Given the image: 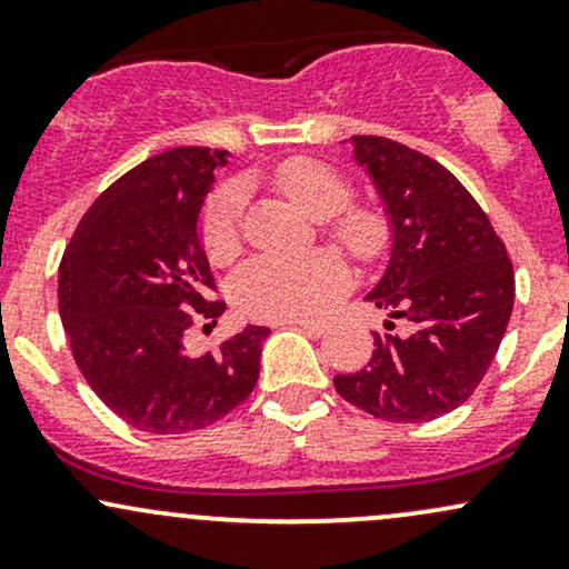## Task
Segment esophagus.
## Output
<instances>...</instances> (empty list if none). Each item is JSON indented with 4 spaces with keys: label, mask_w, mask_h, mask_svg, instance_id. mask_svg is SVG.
<instances>
[{
    "label": "esophagus",
    "mask_w": 569,
    "mask_h": 569,
    "mask_svg": "<svg viewBox=\"0 0 569 569\" xmlns=\"http://www.w3.org/2000/svg\"><path fill=\"white\" fill-rule=\"evenodd\" d=\"M291 323H297L299 329L307 331V335H316V337L326 335V329H329V321H310V318H302V321H291Z\"/></svg>",
    "instance_id": "esophagus-1"
}]
</instances>
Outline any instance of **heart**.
<instances>
[{
  "label": "heart",
  "instance_id": "obj_1",
  "mask_svg": "<svg viewBox=\"0 0 569 569\" xmlns=\"http://www.w3.org/2000/svg\"><path fill=\"white\" fill-rule=\"evenodd\" d=\"M286 198L316 219L356 259L380 257L388 246V221L375 208H345L350 181L321 160L297 158L276 173ZM246 211L243 181H227L211 194L202 211V246L217 264L232 262L240 251V224ZM348 286V264L331 248L299 257H257L232 278V302L248 318L289 321L318 312Z\"/></svg>",
  "mask_w": 569,
  "mask_h": 569
}]
</instances>
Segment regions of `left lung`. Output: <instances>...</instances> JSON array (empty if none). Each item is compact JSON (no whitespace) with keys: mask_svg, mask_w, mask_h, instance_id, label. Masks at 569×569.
<instances>
[{"mask_svg":"<svg viewBox=\"0 0 569 569\" xmlns=\"http://www.w3.org/2000/svg\"><path fill=\"white\" fill-rule=\"evenodd\" d=\"M390 224V257L367 302L388 335L337 393L390 422H428L466 403L513 310V267L487 213L441 162L382 136H352ZM396 320L408 329L393 336Z\"/></svg>","mask_w":569,"mask_h":569,"instance_id":"left-lung-1","label":"left lung"}]
</instances>
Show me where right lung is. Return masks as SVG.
Returning a JSON list of instances; mask_svg holds the SVG:
<instances>
[{
    "label": "right lung",
    "mask_w": 569,
    "mask_h": 569,
    "mask_svg": "<svg viewBox=\"0 0 569 569\" xmlns=\"http://www.w3.org/2000/svg\"><path fill=\"white\" fill-rule=\"evenodd\" d=\"M224 149L176 147L143 160L88 208L58 267V307L71 352L93 393L128 426L187 433L251 396L267 326H246L217 350L184 335L211 302L200 234L202 202ZM217 326V321H213Z\"/></svg>",
    "instance_id": "1"
}]
</instances>
